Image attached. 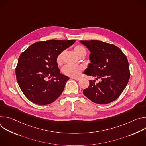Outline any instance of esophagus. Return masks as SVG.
Returning <instances> with one entry per match:
<instances>
[{"instance_id": "34e87169", "label": "esophagus", "mask_w": 146, "mask_h": 146, "mask_svg": "<svg viewBox=\"0 0 146 146\" xmlns=\"http://www.w3.org/2000/svg\"><path fill=\"white\" fill-rule=\"evenodd\" d=\"M72 78L74 79V80H75L76 81H78V80H80V78H78V77H72Z\"/></svg>"}]
</instances>
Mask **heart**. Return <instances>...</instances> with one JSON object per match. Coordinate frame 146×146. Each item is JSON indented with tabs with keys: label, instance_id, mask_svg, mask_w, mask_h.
Here are the masks:
<instances>
[{
	"label": "heart",
	"instance_id": "b5f03b06",
	"mask_svg": "<svg viewBox=\"0 0 146 146\" xmlns=\"http://www.w3.org/2000/svg\"><path fill=\"white\" fill-rule=\"evenodd\" d=\"M74 51L80 57L84 58L87 55L86 49L81 45H77L74 47ZM65 51H63L59 54L56 57V63L58 65H61L63 62V57ZM83 67L80 65H67L65 66L62 69V72L65 76L77 77L80 74V73L82 71Z\"/></svg>",
	"mask_w": 146,
	"mask_h": 146
}]
</instances>
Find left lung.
Here are the masks:
<instances>
[{
  "label": "left lung",
  "instance_id": "obj_1",
  "mask_svg": "<svg viewBox=\"0 0 146 146\" xmlns=\"http://www.w3.org/2000/svg\"><path fill=\"white\" fill-rule=\"evenodd\" d=\"M90 51L88 68L84 74L102 81L90 80L83 94L92 102L109 103L117 99L125 88L130 78L127 58L115 45L98 40L80 41ZM96 78V79H98Z\"/></svg>",
  "mask_w": 146,
  "mask_h": 146
}]
</instances>
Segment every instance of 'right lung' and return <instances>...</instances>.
Masks as SVG:
<instances>
[{
	"label": "right lung",
	"instance_id": "right-lung-1",
	"mask_svg": "<svg viewBox=\"0 0 146 146\" xmlns=\"http://www.w3.org/2000/svg\"><path fill=\"white\" fill-rule=\"evenodd\" d=\"M75 41H38L20 55L15 68L16 78L19 88L30 101L46 105L61 95L69 78L60 74L56 57Z\"/></svg>",
	"mask_w": 146,
	"mask_h": 146
}]
</instances>
